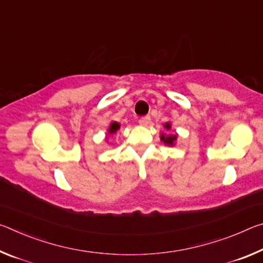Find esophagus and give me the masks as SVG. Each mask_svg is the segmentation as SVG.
Here are the masks:
<instances>
[{
  "instance_id": "esophagus-1",
  "label": "esophagus",
  "mask_w": 263,
  "mask_h": 263,
  "mask_svg": "<svg viewBox=\"0 0 263 263\" xmlns=\"http://www.w3.org/2000/svg\"><path fill=\"white\" fill-rule=\"evenodd\" d=\"M151 123V117L149 116H144V117H141L139 119V124L142 126H147L148 124Z\"/></svg>"
}]
</instances>
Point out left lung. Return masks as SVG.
Listing matches in <instances>:
<instances>
[{
    "mask_svg": "<svg viewBox=\"0 0 263 263\" xmlns=\"http://www.w3.org/2000/svg\"><path fill=\"white\" fill-rule=\"evenodd\" d=\"M164 127H166L167 130H171V124L166 123V124H164ZM176 138H177L176 135H169V136H163V135H161V140H163V142H164V144H166V145H171V146L174 145Z\"/></svg>",
    "mask_w": 263,
    "mask_h": 263,
    "instance_id": "left-lung-1",
    "label": "left lung"
}]
</instances>
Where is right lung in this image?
<instances>
[{"label":"right lung","instance_id":"add662e5","mask_svg":"<svg viewBox=\"0 0 263 263\" xmlns=\"http://www.w3.org/2000/svg\"><path fill=\"white\" fill-rule=\"evenodd\" d=\"M119 126H121V125H119L118 123L114 122V123L110 125V127H109V133H116V132H117L118 128H119Z\"/></svg>","mask_w":263,"mask_h":263}]
</instances>
